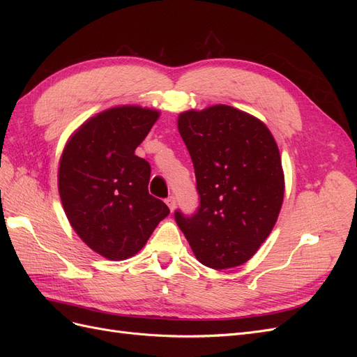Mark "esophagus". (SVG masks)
Instances as JSON below:
<instances>
[{"mask_svg":"<svg viewBox=\"0 0 357 357\" xmlns=\"http://www.w3.org/2000/svg\"><path fill=\"white\" fill-rule=\"evenodd\" d=\"M165 202H167V205L169 207V210L174 211V208H176V198L171 195V197H168V198L165 199Z\"/></svg>","mask_w":357,"mask_h":357,"instance_id":"esophagus-1","label":"esophagus"}]
</instances>
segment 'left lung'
<instances>
[{"instance_id": "obj_1", "label": "left lung", "mask_w": 357, "mask_h": 357, "mask_svg": "<svg viewBox=\"0 0 357 357\" xmlns=\"http://www.w3.org/2000/svg\"><path fill=\"white\" fill-rule=\"evenodd\" d=\"M193 162L199 207L174 218L198 261L213 269L243 265L271 234L284 197L282 159L259 119L229 105L178 116Z\"/></svg>"}]
</instances>
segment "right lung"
I'll list each match as a JSON object with an SVG mask.
<instances>
[{"label": "right lung", "instance_id": "add662e5", "mask_svg": "<svg viewBox=\"0 0 357 357\" xmlns=\"http://www.w3.org/2000/svg\"><path fill=\"white\" fill-rule=\"evenodd\" d=\"M158 117L156 110L114 107L83 123L63 149L58 172L63 211L80 238L112 261L142 250L169 214L149 193L150 164L135 155Z\"/></svg>", "mask_w": 357, "mask_h": 357}]
</instances>
